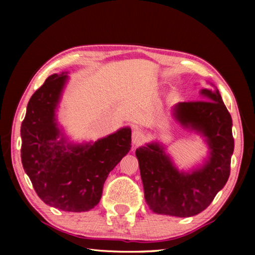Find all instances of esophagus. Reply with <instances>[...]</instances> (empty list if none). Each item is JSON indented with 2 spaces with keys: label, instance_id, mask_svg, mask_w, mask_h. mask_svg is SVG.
Wrapping results in <instances>:
<instances>
[{
  "label": "esophagus",
  "instance_id": "esophagus-1",
  "mask_svg": "<svg viewBox=\"0 0 255 255\" xmlns=\"http://www.w3.org/2000/svg\"><path fill=\"white\" fill-rule=\"evenodd\" d=\"M145 140V133L140 130V129H135L132 131V143L133 145H141Z\"/></svg>",
  "mask_w": 255,
  "mask_h": 255
}]
</instances>
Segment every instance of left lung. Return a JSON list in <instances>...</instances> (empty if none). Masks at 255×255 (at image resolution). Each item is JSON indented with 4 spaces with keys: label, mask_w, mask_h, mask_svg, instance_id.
I'll return each mask as SVG.
<instances>
[{
    "label": "left lung",
    "mask_w": 255,
    "mask_h": 255,
    "mask_svg": "<svg viewBox=\"0 0 255 255\" xmlns=\"http://www.w3.org/2000/svg\"><path fill=\"white\" fill-rule=\"evenodd\" d=\"M206 100L181 102L175 108L184 126L208 139L210 158L202 169L180 173L163 147L150 144L136 149L146 204L155 214L190 217L205 210L226 184L234 152L232 117L218 90H202Z\"/></svg>",
    "instance_id": "1"
}]
</instances>
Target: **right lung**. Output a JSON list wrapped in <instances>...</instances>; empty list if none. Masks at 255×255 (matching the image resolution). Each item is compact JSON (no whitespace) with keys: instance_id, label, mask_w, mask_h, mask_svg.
<instances>
[{"instance_id":"right-lung-1","label":"right lung","mask_w":255,"mask_h":255,"mask_svg":"<svg viewBox=\"0 0 255 255\" xmlns=\"http://www.w3.org/2000/svg\"><path fill=\"white\" fill-rule=\"evenodd\" d=\"M66 79L50 75L30 98L21 124V162L45 204L81 213L99 204L108 174L131 147V131L123 128L93 145L65 146L56 140L55 109Z\"/></svg>"}]
</instances>
